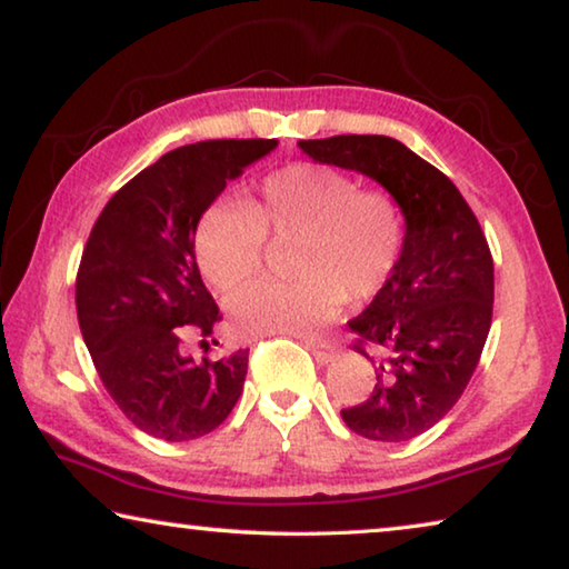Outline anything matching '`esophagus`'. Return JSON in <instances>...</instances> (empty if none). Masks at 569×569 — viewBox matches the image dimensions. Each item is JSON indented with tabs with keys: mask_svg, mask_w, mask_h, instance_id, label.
Here are the masks:
<instances>
[{
	"mask_svg": "<svg viewBox=\"0 0 569 569\" xmlns=\"http://www.w3.org/2000/svg\"><path fill=\"white\" fill-rule=\"evenodd\" d=\"M308 349L316 356V361L323 366L336 359V346L331 341H308Z\"/></svg>",
	"mask_w": 569,
	"mask_h": 569,
	"instance_id": "34e87169",
	"label": "esophagus"
}]
</instances>
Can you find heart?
<instances>
[{
    "instance_id": "b5f03b06",
    "label": "heart",
    "mask_w": 569,
    "mask_h": 569,
    "mask_svg": "<svg viewBox=\"0 0 569 569\" xmlns=\"http://www.w3.org/2000/svg\"><path fill=\"white\" fill-rule=\"evenodd\" d=\"M266 238L283 243L291 281H258L228 298L240 336H306L343 301L381 293L397 273L407 223L387 190H361L349 172L288 166L263 178L246 206L218 200L198 220L196 256L206 281L230 291L261 271Z\"/></svg>"
}]
</instances>
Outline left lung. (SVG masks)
I'll use <instances>...</instances> for the list:
<instances>
[{"label": "left lung", "mask_w": 569, "mask_h": 569, "mask_svg": "<svg viewBox=\"0 0 569 569\" xmlns=\"http://www.w3.org/2000/svg\"><path fill=\"white\" fill-rule=\"evenodd\" d=\"M298 148L316 162L377 180L403 210L407 240L397 273L349 321L377 383L341 417L359 437L409 441L447 417L485 349L495 303L487 238L455 182L399 140L336 134Z\"/></svg>", "instance_id": "8db88e82"}]
</instances>
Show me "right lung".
<instances>
[{
	"label": "right lung",
	"mask_w": 569,
	"mask_h": 569,
	"mask_svg": "<svg viewBox=\"0 0 569 569\" xmlns=\"http://www.w3.org/2000/svg\"><path fill=\"white\" fill-rule=\"evenodd\" d=\"M276 146L256 138L170 150L94 220L74 283L77 321L104 389L150 437H206L243 391L248 349L216 359L182 349L188 331L213 336L220 321L196 263V228L228 180Z\"/></svg>",
	"instance_id": "1"
}]
</instances>
